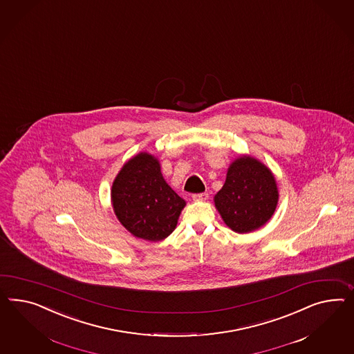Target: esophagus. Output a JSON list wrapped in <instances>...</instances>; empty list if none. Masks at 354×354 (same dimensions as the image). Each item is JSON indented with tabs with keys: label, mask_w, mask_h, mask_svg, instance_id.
I'll list each match as a JSON object with an SVG mask.
<instances>
[{
	"label": "esophagus",
	"mask_w": 354,
	"mask_h": 354,
	"mask_svg": "<svg viewBox=\"0 0 354 354\" xmlns=\"http://www.w3.org/2000/svg\"><path fill=\"white\" fill-rule=\"evenodd\" d=\"M192 198H193V201H206L207 198H209V193H196V194H193L192 196Z\"/></svg>",
	"instance_id": "esophagus-1"
}]
</instances>
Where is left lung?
<instances>
[{
    "instance_id": "left-lung-1",
    "label": "left lung",
    "mask_w": 354,
    "mask_h": 354,
    "mask_svg": "<svg viewBox=\"0 0 354 354\" xmlns=\"http://www.w3.org/2000/svg\"><path fill=\"white\" fill-rule=\"evenodd\" d=\"M214 202L230 230L237 233L259 230L277 207L274 175L257 158L241 156L230 163L225 183Z\"/></svg>"
}]
</instances>
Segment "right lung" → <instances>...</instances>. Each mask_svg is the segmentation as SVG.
<instances>
[{"instance_id": "1", "label": "right lung", "mask_w": 354, "mask_h": 354, "mask_svg": "<svg viewBox=\"0 0 354 354\" xmlns=\"http://www.w3.org/2000/svg\"><path fill=\"white\" fill-rule=\"evenodd\" d=\"M117 219L138 239L157 242L176 228L185 201L163 179L153 154L140 152L124 163L112 185Z\"/></svg>"}]
</instances>
